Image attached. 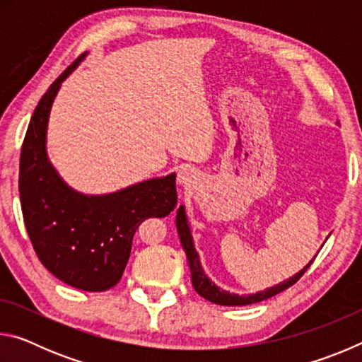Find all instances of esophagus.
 <instances>
[{
  "mask_svg": "<svg viewBox=\"0 0 362 362\" xmlns=\"http://www.w3.org/2000/svg\"><path fill=\"white\" fill-rule=\"evenodd\" d=\"M194 180H196L194 169H192L189 166H185L179 170V175H177V182H179V185L189 187V185H193Z\"/></svg>",
  "mask_w": 362,
  "mask_h": 362,
  "instance_id": "esophagus-1",
  "label": "esophagus"
}]
</instances>
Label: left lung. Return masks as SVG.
I'll use <instances>...</instances> for the list:
<instances>
[{
  "label": "left lung",
  "instance_id": "obj_1",
  "mask_svg": "<svg viewBox=\"0 0 362 362\" xmlns=\"http://www.w3.org/2000/svg\"><path fill=\"white\" fill-rule=\"evenodd\" d=\"M339 124V122H337ZM175 225H177V231H179L180 236V243L182 247L187 254V260L189 265V272H192V283L194 291L199 293L201 297L209 300V302L216 303V305H223V306H243V305H250V303H257L262 302V300H267L269 297L276 296V293L283 292L286 289H289L292 284H296L297 281L303 276V273L308 269V267L313 263L316 259V255L311 259L306 265L300 269L298 273L293 274V276L284 279L283 283L274 284L272 287H267V289L259 291L255 293H235L225 289H220V287L214 283V281L207 276L206 272L203 269V265H201L199 260V254L198 250L194 249V243H193V235H192V228H189V222L187 217V211H185V204L179 206L177 209V216H175ZM327 240V238H326Z\"/></svg>",
  "mask_w": 362,
  "mask_h": 362
}]
</instances>
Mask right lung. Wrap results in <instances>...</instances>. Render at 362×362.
Returning <instances> with one entry per match:
<instances>
[{"mask_svg":"<svg viewBox=\"0 0 362 362\" xmlns=\"http://www.w3.org/2000/svg\"><path fill=\"white\" fill-rule=\"evenodd\" d=\"M69 66L35 108L21 153L19 192L25 226L40 262L62 283L88 292L112 289L129 260L140 222L166 217L177 204L175 173L103 194L71 188L47 156V124Z\"/></svg>","mask_w":362,"mask_h":362,"instance_id":"add662e5","label":"right lung"}]
</instances>
